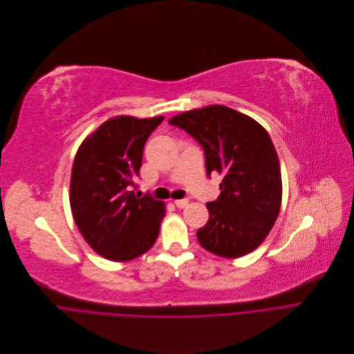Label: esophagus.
<instances>
[{
	"label": "esophagus",
	"mask_w": 354,
	"mask_h": 354,
	"mask_svg": "<svg viewBox=\"0 0 354 354\" xmlns=\"http://www.w3.org/2000/svg\"><path fill=\"white\" fill-rule=\"evenodd\" d=\"M174 203H175V205H176L178 208H185V207L189 204V200H187V198H180V200H175Z\"/></svg>",
	"instance_id": "obj_1"
}]
</instances>
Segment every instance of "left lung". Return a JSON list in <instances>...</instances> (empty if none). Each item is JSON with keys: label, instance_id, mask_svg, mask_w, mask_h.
<instances>
[{"label": "left lung", "instance_id": "8db88e82", "mask_svg": "<svg viewBox=\"0 0 354 354\" xmlns=\"http://www.w3.org/2000/svg\"><path fill=\"white\" fill-rule=\"evenodd\" d=\"M169 124L204 149L207 175H223L221 194L207 203L208 222L197 230L200 245L225 259L257 249L272 229L282 200L279 160L267 131L223 105L179 113Z\"/></svg>", "mask_w": 354, "mask_h": 354}]
</instances>
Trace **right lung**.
I'll return each instance as SVG.
<instances>
[{
	"label": "right lung",
	"instance_id": "1",
	"mask_svg": "<svg viewBox=\"0 0 354 354\" xmlns=\"http://www.w3.org/2000/svg\"><path fill=\"white\" fill-rule=\"evenodd\" d=\"M164 116L105 121L80 145L71 176V208L84 241L100 256L129 261L156 243L165 204L136 196L143 149Z\"/></svg>",
	"mask_w": 354,
	"mask_h": 354
}]
</instances>
